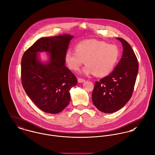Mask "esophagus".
Listing matches in <instances>:
<instances>
[{
  "instance_id": "obj_1",
  "label": "esophagus",
  "mask_w": 155,
  "mask_h": 155,
  "mask_svg": "<svg viewBox=\"0 0 155 155\" xmlns=\"http://www.w3.org/2000/svg\"><path fill=\"white\" fill-rule=\"evenodd\" d=\"M86 80H84V79H83V78H78V83H83V82H84Z\"/></svg>"
}]
</instances>
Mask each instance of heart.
Returning a JSON list of instances; mask_svg holds the SVG:
<instances>
[{
  "label": "heart",
  "mask_w": 155,
  "mask_h": 155,
  "mask_svg": "<svg viewBox=\"0 0 155 155\" xmlns=\"http://www.w3.org/2000/svg\"><path fill=\"white\" fill-rule=\"evenodd\" d=\"M120 56V51L117 45L91 39L77 44L75 52H66L65 61L68 68L73 71H78L85 61L83 74H94L97 77H104L112 72Z\"/></svg>",
  "instance_id": "1"
}]
</instances>
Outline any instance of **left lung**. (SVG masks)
I'll use <instances>...</instances> for the list:
<instances>
[{"label":"left lung","mask_w":155,"mask_h":155,"mask_svg":"<svg viewBox=\"0 0 155 155\" xmlns=\"http://www.w3.org/2000/svg\"><path fill=\"white\" fill-rule=\"evenodd\" d=\"M123 46L120 61L109 75L95 83L92 101L100 111L113 113L120 109L132 96L136 83L137 58L128 43L117 38Z\"/></svg>","instance_id":"8db88e82"}]
</instances>
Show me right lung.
<instances>
[{"label": "right lung", "mask_w": 155, "mask_h": 155, "mask_svg": "<svg viewBox=\"0 0 155 155\" xmlns=\"http://www.w3.org/2000/svg\"><path fill=\"white\" fill-rule=\"evenodd\" d=\"M73 35L43 37L24 52L21 60V80L27 94L45 112L58 114L69 104V90L76 86L74 74L65 67V54ZM49 53L50 60L43 63L38 52Z\"/></svg>", "instance_id": "add662e5"}]
</instances>
